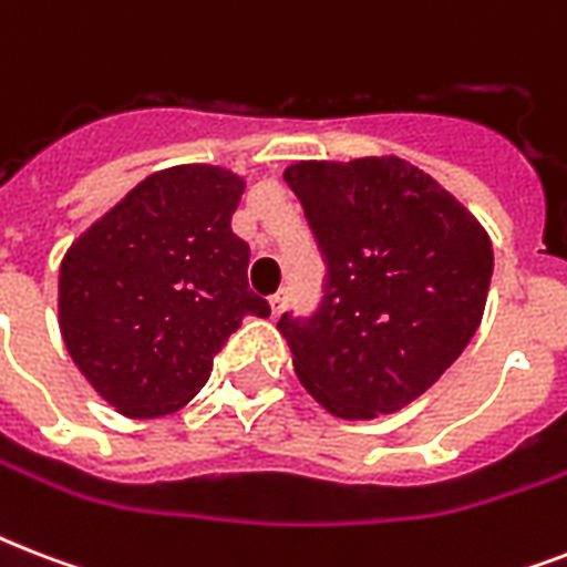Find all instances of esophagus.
<instances>
[{"label":"esophagus","instance_id":"1","mask_svg":"<svg viewBox=\"0 0 567 567\" xmlns=\"http://www.w3.org/2000/svg\"><path fill=\"white\" fill-rule=\"evenodd\" d=\"M285 306H288V291H276L274 297H270V311H274V318H279L285 311Z\"/></svg>","mask_w":567,"mask_h":567}]
</instances>
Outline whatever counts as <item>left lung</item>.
I'll return each mask as SVG.
<instances>
[{
    "instance_id": "8db88e82",
    "label": "left lung",
    "mask_w": 567,
    "mask_h": 567,
    "mask_svg": "<svg viewBox=\"0 0 567 567\" xmlns=\"http://www.w3.org/2000/svg\"><path fill=\"white\" fill-rule=\"evenodd\" d=\"M327 265L309 318L279 329L293 371L347 421L391 414L465 353L492 285V240L465 205L403 158L285 171Z\"/></svg>"
}]
</instances>
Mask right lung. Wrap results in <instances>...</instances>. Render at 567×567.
Masks as SVG:
<instances>
[{
  "instance_id": "1",
  "label": "right lung",
  "mask_w": 567,
  "mask_h": 567,
  "mask_svg": "<svg viewBox=\"0 0 567 567\" xmlns=\"http://www.w3.org/2000/svg\"><path fill=\"white\" fill-rule=\"evenodd\" d=\"M244 182L208 164L146 176L61 261L64 344L111 405L162 417L194 400L247 315L249 244L231 231Z\"/></svg>"
}]
</instances>
